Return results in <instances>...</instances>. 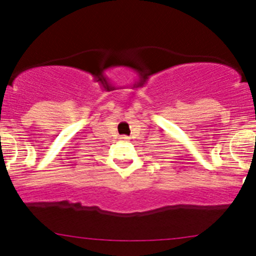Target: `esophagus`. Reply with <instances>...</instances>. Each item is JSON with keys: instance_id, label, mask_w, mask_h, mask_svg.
Segmentation results:
<instances>
[{"instance_id": "1", "label": "esophagus", "mask_w": 256, "mask_h": 256, "mask_svg": "<svg viewBox=\"0 0 256 256\" xmlns=\"http://www.w3.org/2000/svg\"><path fill=\"white\" fill-rule=\"evenodd\" d=\"M121 140H128V136H121Z\"/></svg>"}]
</instances>
